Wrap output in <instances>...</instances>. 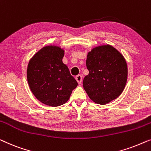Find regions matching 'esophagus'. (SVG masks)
Returning <instances> with one entry per match:
<instances>
[{
    "label": "esophagus",
    "instance_id": "obj_1",
    "mask_svg": "<svg viewBox=\"0 0 151 151\" xmlns=\"http://www.w3.org/2000/svg\"><path fill=\"white\" fill-rule=\"evenodd\" d=\"M76 80L78 82V84H81L82 82V76L81 75H78L76 76Z\"/></svg>",
    "mask_w": 151,
    "mask_h": 151
}]
</instances>
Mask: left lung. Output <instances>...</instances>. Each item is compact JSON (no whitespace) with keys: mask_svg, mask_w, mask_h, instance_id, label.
I'll return each mask as SVG.
<instances>
[{"mask_svg":"<svg viewBox=\"0 0 151 151\" xmlns=\"http://www.w3.org/2000/svg\"><path fill=\"white\" fill-rule=\"evenodd\" d=\"M89 74L83 86L90 99L105 105L122 94L126 86L128 69L123 55L109 44L96 46L88 53Z\"/></svg>","mask_w":151,"mask_h":151,"instance_id":"left-lung-1","label":"left lung"}]
</instances>
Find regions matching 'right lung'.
Instances as JSON below:
<instances>
[{
  "instance_id": "1",
  "label": "right lung",
  "mask_w": 151,
  "mask_h": 151,
  "mask_svg": "<svg viewBox=\"0 0 151 151\" xmlns=\"http://www.w3.org/2000/svg\"><path fill=\"white\" fill-rule=\"evenodd\" d=\"M64 50L57 46H44L33 55L27 66L29 88L38 101L50 107L66 103L77 82L63 63Z\"/></svg>"
}]
</instances>
